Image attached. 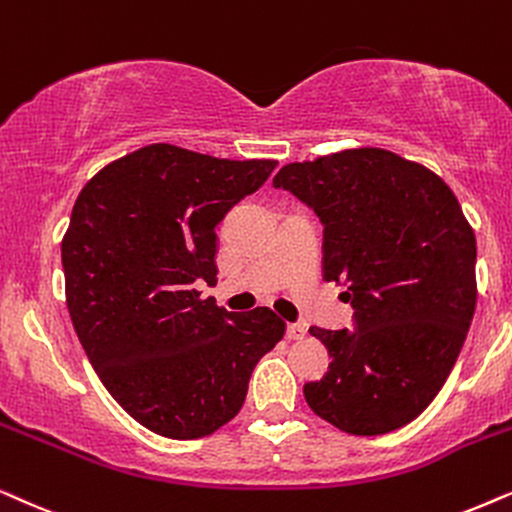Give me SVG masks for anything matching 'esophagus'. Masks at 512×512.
<instances>
[{"label": "esophagus", "instance_id": "34e87169", "mask_svg": "<svg viewBox=\"0 0 512 512\" xmlns=\"http://www.w3.org/2000/svg\"><path fill=\"white\" fill-rule=\"evenodd\" d=\"M285 335H288V339H302L306 335V330L302 323H288V327H285Z\"/></svg>", "mask_w": 512, "mask_h": 512}]
</instances>
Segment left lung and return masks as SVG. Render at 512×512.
<instances>
[{
  "label": "left lung",
  "mask_w": 512,
  "mask_h": 512,
  "mask_svg": "<svg viewBox=\"0 0 512 512\" xmlns=\"http://www.w3.org/2000/svg\"><path fill=\"white\" fill-rule=\"evenodd\" d=\"M323 222V278L353 330L311 327L332 363L304 398L351 435L403 428L431 405L475 313V234L442 177L377 147L288 163L274 177Z\"/></svg>",
  "instance_id": "1"
}]
</instances>
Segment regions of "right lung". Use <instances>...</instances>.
Listing matches in <instances>:
<instances>
[{
	"instance_id": "obj_1",
	"label": "right lung",
	"mask_w": 512,
	"mask_h": 512,
	"mask_svg": "<svg viewBox=\"0 0 512 512\" xmlns=\"http://www.w3.org/2000/svg\"><path fill=\"white\" fill-rule=\"evenodd\" d=\"M276 163L159 142L102 168L74 203L60 248L74 332L112 398L163 438L234 419L285 335L267 306L234 313L199 292L217 283V224Z\"/></svg>"
}]
</instances>
